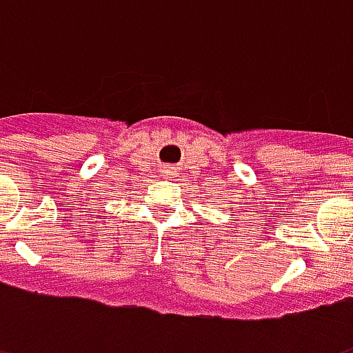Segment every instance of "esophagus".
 I'll return each mask as SVG.
<instances>
[{
  "instance_id": "34e87169",
  "label": "esophagus",
  "mask_w": 353,
  "mask_h": 353,
  "mask_svg": "<svg viewBox=\"0 0 353 353\" xmlns=\"http://www.w3.org/2000/svg\"><path fill=\"white\" fill-rule=\"evenodd\" d=\"M164 176L166 177H176L177 176V166L176 164H164Z\"/></svg>"
}]
</instances>
